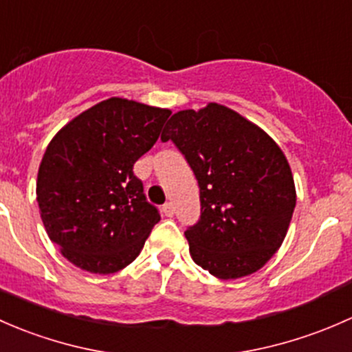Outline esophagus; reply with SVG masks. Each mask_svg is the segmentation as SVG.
Here are the masks:
<instances>
[{"instance_id": "obj_1", "label": "esophagus", "mask_w": 352, "mask_h": 352, "mask_svg": "<svg viewBox=\"0 0 352 352\" xmlns=\"http://www.w3.org/2000/svg\"><path fill=\"white\" fill-rule=\"evenodd\" d=\"M162 213H164L166 217L175 215V206H173V203H164V205H162Z\"/></svg>"}]
</instances>
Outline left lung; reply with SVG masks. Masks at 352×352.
Listing matches in <instances>:
<instances>
[{
	"instance_id": "8db88e82",
	"label": "left lung",
	"mask_w": 352,
	"mask_h": 352,
	"mask_svg": "<svg viewBox=\"0 0 352 352\" xmlns=\"http://www.w3.org/2000/svg\"><path fill=\"white\" fill-rule=\"evenodd\" d=\"M161 139L183 152L200 186L201 217L184 232L195 263L220 280L261 270L283 244L296 205L280 146L219 103L177 111Z\"/></svg>"
}]
</instances>
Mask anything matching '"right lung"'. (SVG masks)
Instances as JSON below:
<instances>
[{"instance_id":"obj_1","label":"right lung","mask_w":352,"mask_h":352,"mask_svg":"<svg viewBox=\"0 0 352 352\" xmlns=\"http://www.w3.org/2000/svg\"><path fill=\"white\" fill-rule=\"evenodd\" d=\"M171 115L126 98H108L67 122L47 146L37 201L47 235L69 263L96 274L123 270L161 220L133 164Z\"/></svg>"}]
</instances>
